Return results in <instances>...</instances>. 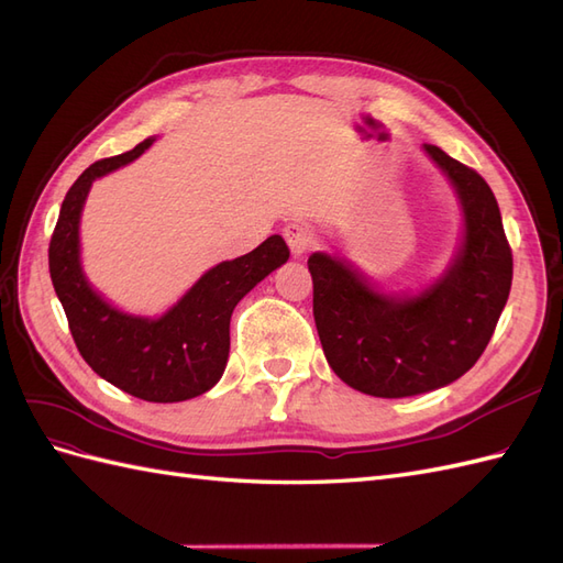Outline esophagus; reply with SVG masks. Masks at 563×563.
Returning a JSON list of instances; mask_svg holds the SVG:
<instances>
[{
	"instance_id": "1",
	"label": "esophagus",
	"mask_w": 563,
	"mask_h": 563,
	"mask_svg": "<svg viewBox=\"0 0 563 563\" xmlns=\"http://www.w3.org/2000/svg\"><path fill=\"white\" fill-rule=\"evenodd\" d=\"M284 240H286V244H288V249H291L294 255H302V253H308L312 249L314 234H312L310 225L298 223V220H296V223H288L284 228Z\"/></svg>"
}]
</instances>
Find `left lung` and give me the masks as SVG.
Returning a JSON list of instances; mask_svg holds the SVG:
<instances>
[{"instance_id": "obj_1", "label": "left lung", "mask_w": 563, "mask_h": 563, "mask_svg": "<svg viewBox=\"0 0 563 563\" xmlns=\"http://www.w3.org/2000/svg\"><path fill=\"white\" fill-rule=\"evenodd\" d=\"M446 174L465 216L455 261L418 296H387L350 263L312 253V312L335 376L371 397L399 399L444 387L467 373L512 286V249L498 201L474 168L424 143Z\"/></svg>"}]
</instances>
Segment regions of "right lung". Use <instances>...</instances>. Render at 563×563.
<instances>
[{
	"instance_id": "add662e5",
	"label": "right lung",
	"mask_w": 563,
	"mask_h": 563,
	"mask_svg": "<svg viewBox=\"0 0 563 563\" xmlns=\"http://www.w3.org/2000/svg\"><path fill=\"white\" fill-rule=\"evenodd\" d=\"M155 139L124 155L100 159L67 190L48 244V272L79 354L100 378L155 404L185 401L209 391L230 354V317L251 288L288 261V246L272 234L242 258L211 267L159 319L119 312L98 296L79 263V218L91 183L141 157Z\"/></svg>"
}]
</instances>
